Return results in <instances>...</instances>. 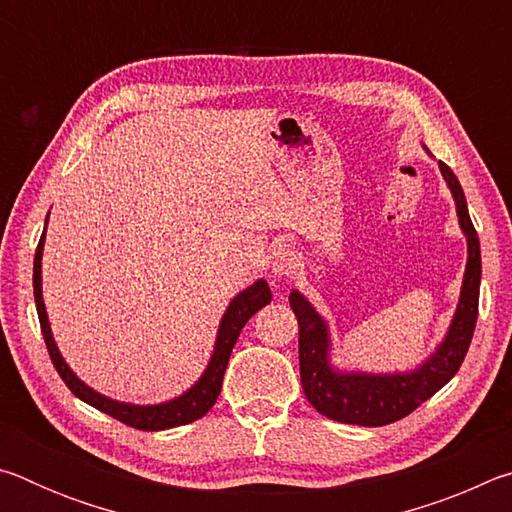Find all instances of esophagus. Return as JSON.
<instances>
[{"mask_svg":"<svg viewBox=\"0 0 512 512\" xmlns=\"http://www.w3.org/2000/svg\"><path fill=\"white\" fill-rule=\"evenodd\" d=\"M298 268V255L296 250L291 248H277L275 255H273V262H271V271L275 277H291L296 273Z\"/></svg>","mask_w":512,"mask_h":512,"instance_id":"1","label":"esophagus"}]
</instances>
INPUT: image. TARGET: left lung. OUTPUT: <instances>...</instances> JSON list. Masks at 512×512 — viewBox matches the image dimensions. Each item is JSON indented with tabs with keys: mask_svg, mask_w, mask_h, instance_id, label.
<instances>
[{
	"mask_svg": "<svg viewBox=\"0 0 512 512\" xmlns=\"http://www.w3.org/2000/svg\"><path fill=\"white\" fill-rule=\"evenodd\" d=\"M424 151L429 153L427 146ZM429 158L433 155L429 153ZM443 180L452 192L456 216L467 241V262L461 284V296L449 320V327L429 357L409 370L368 372L336 366L332 361V332L320 311L311 305L305 293L291 289V309L300 327V381L309 404L329 420L361 427H381L402 420L418 409L433 393L452 379L470 348L476 314H479L481 287V246L467 212L463 187L445 162H438Z\"/></svg>",
	"mask_w": 512,
	"mask_h": 512,
	"instance_id": "left-lung-1",
	"label": "left lung"
}]
</instances>
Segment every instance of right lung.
<instances>
[{
  "label": "right lung",
  "mask_w": 512,
  "mask_h": 512,
  "mask_svg": "<svg viewBox=\"0 0 512 512\" xmlns=\"http://www.w3.org/2000/svg\"><path fill=\"white\" fill-rule=\"evenodd\" d=\"M47 221H49V214L45 219V232H42L40 244L36 250V259H33V298H36V309H38L42 336H45L49 357L54 361V368L58 370L60 379L65 381L69 391H72L85 404L94 406V409L108 413L119 422L128 424V427H135L142 431H162V429L180 427V424H189L198 418H203V415L212 409L216 397L221 393L223 372L228 368L230 352L235 348L239 332L244 329L250 316L257 314L259 309L266 307L268 302L273 300V293L268 289L266 280H255L250 287L239 291L237 296L230 300L228 309H225L221 316L219 329H216V341H214V350L210 354V361H207L201 377H198L185 393H180L176 397H171V400H164L158 404L121 402V400H115V397H108L99 391H94L92 386L85 384V381L76 375L72 368H69V363L58 350L54 332H51L45 298H42V253H45Z\"/></svg>",
  "instance_id": "obj_1"
}]
</instances>
